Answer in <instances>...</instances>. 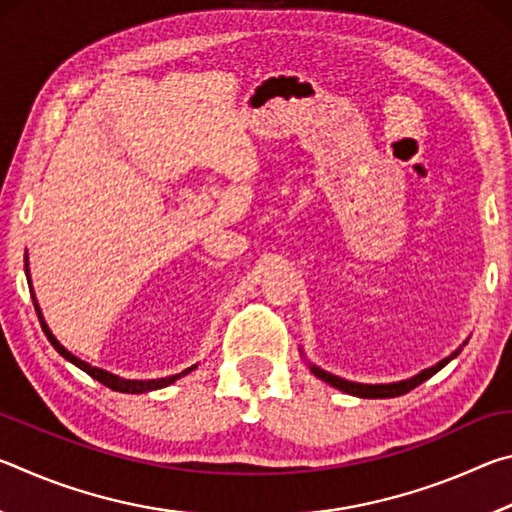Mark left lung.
<instances>
[{"mask_svg": "<svg viewBox=\"0 0 512 512\" xmlns=\"http://www.w3.org/2000/svg\"><path fill=\"white\" fill-rule=\"evenodd\" d=\"M456 354L458 352H454L452 357H447V359H443L440 363H436V366L422 370L420 375H415L411 379H404V381H397V384H375V386H372V384H354V381L334 377V375H329V372L320 370L316 366H311V372H314L318 379L327 381L329 386L339 388V391H343V393H350V395H357V397H372V400H377V397H397V395H404V393L413 391V388L420 386L422 381H427L429 377L436 375L440 368H445L447 363L456 357Z\"/></svg>", "mask_w": 512, "mask_h": 512, "instance_id": "8db88e82", "label": "left lung"}]
</instances>
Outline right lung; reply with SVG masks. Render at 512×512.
I'll return each mask as SVG.
<instances>
[{
  "label": "right lung",
  "instance_id": "right-lung-1",
  "mask_svg": "<svg viewBox=\"0 0 512 512\" xmlns=\"http://www.w3.org/2000/svg\"><path fill=\"white\" fill-rule=\"evenodd\" d=\"M36 311H38V316H40V309H38V305H36ZM40 323H42V329H45V334H47L49 343L54 345V348H56L60 354H63V357H65L67 361H72L76 368H81L83 372H88V375H90L92 379L101 381L103 386L112 388V391H119V393H146V391H155V388H164V386H169V384H173V381H176V379H180L183 375H187L189 370H194V366H192L189 370L180 372V375H171V377H162V379H149V381L121 379V377H117V375H112V372H106V370H101V368H94V366H90V363H85V361H81L79 357H74L72 352H67V350L63 348V345H60V343L54 339V334L49 332V327L45 325V320H42V316H40Z\"/></svg>",
  "mask_w": 512,
  "mask_h": 512
}]
</instances>
